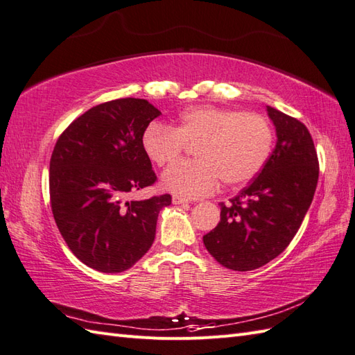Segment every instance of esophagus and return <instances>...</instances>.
<instances>
[{
    "instance_id": "obj_1",
    "label": "esophagus",
    "mask_w": 355,
    "mask_h": 355,
    "mask_svg": "<svg viewBox=\"0 0 355 355\" xmlns=\"http://www.w3.org/2000/svg\"><path fill=\"white\" fill-rule=\"evenodd\" d=\"M172 202L174 204H189V200H186V198H183V196H178V195H174L172 196Z\"/></svg>"
}]
</instances>
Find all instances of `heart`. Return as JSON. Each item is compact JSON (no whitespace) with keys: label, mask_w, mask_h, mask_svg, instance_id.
I'll return each mask as SVG.
<instances>
[{"label":"heart","mask_w":355,"mask_h":355,"mask_svg":"<svg viewBox=\"0 0 355 355\" xmlns=\"http://www.w3.org/2000/svg\"><path fill=\"white\" fill-rule=\"evenodd\" d=\"M274 133L266 118L257 113L202 105L184 110L175 125L151 122L140 144L155 166L174 163L187 145H196V160L180 162L163 174V186L184 198L248 183L265 166Z\"/></svg>","instance_id":"heart-1"}]
</instances>
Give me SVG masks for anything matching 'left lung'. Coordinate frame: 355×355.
Listing matches in <instances>:
<instances>
[{"mask_svg": "<svg viewBox=\"0 0 355 355\" xmlns=\"http://www.w3.org/2000/svg\"><path fill=\"white\" fill-rule=\"evenodd\" d=\"M277 145L265 166L228 204L220 220L202 237L222 266L252 270L282 254L298 232L315 196L319 160L301 121L268 105Z\"/></svg>", "mask_w": 355, "mask_h": 355, "instance_id": "left-lung-1", "label": "left lung"}]
</instances>
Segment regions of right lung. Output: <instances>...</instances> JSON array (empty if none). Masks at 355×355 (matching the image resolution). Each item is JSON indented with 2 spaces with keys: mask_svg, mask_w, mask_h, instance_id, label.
I'll use <instances>...</instances> for the list:
<instances>
[{
  "mask_svg": "<svg viewBox=\"0 0 355 355\" xmlns=\"http://www.w3.org/2000/svg\"><path fill=\"white\" fill-rule=\"evenodd\" d=\"M160 112L146 100L95 105L59 136L49 162V201L68 248L86 266L116 274L142 259L169 193L130 201L157 175L140 137Z\"/></svg>",
  "mask_w": 355,
  "mask_h": 355,
  "instance_id": "right-lung-1",
  "label": "right lung"
}]
</instances>
